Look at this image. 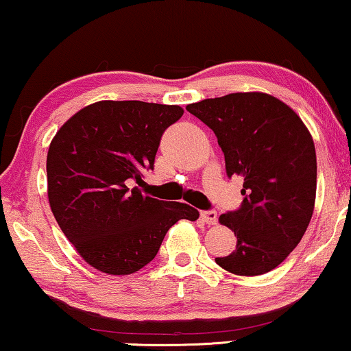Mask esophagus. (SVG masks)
Wrapping results in <instances>:
<instances>
[{
  "instance_id": "obj_1",
  "label": "esophagus",
  "mask_w": 351,
  "mask_h": 351,
  "mask_svg": "<svg viewBox=\"0 0 351 351\" xmlns=\"http://www.w3.org/2000/svg\"><path fill=\"white\" fill-rule=\"evenodd\" d=\"M201 219L208 225H215L217 223V213L215 210H203L201 213Z\"/></svg>"
}]
</instances>
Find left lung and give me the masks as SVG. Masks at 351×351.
I'll use <instances>...</instances> for the list:
<instances>
[{
	"mask_svg": "<svg viewBox=\"0 0 351 351\" xmlns=\"http://www.w3.org/2000/svg\"><path fill=\"white\" fill-rule=\"evenodd\" d=\"M186 110L214 131L227 176L244 180L241 208L219 217L234 232L237 249L215 262L239 276L273 270L300 243L313 215L311 134L294 110L263 93L204 99Z\"/></svg>",
	"mask_w": 351,
	"mask_h": 351,
	"instance_id": "obj_1",
	"label": "left lung"
}]
</instances>
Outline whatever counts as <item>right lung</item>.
Returning <instances> with one entry per match:
<instances>
[{"label": "right lung", "instance_id": "add662e5", "mask_svg": "<svg viewBox=\"0 0 351 351\" xmlns=\"http://www.w3.org/2000/svg\"><path fill=\"white\" fill-rule=\"evenodd\" d=\"M179 105L100 100L75 113L47 152V198L59 227L95 270L131 275L150 263L169 230L199 213L139 186Z\"/></svg>", "mask_w": 351, "mask_h": 351}]
</instances>
